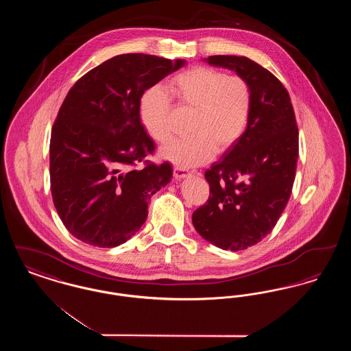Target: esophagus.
<instances>
[{
	"label": "esophagus",
	"mask_w": 351,
	"mask_h": 351,
	"mask_svg": "<svg viewBox=\"0 0 351 351\" xmlns=\"http://www.w3.org/2000/svg\"><path fill=\"white\" fill-rule=\"evenodd\" d=\"M186 176H189V172L188 171H185L183 168L175 167L173 168V178L175 179H184V178H186Z\"/></svg>",
	"instance_id": "esophagus-1"
}]
</instances>
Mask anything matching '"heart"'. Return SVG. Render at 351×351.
Listing matches in <instances>:
<instances>
[{
  "label": "heart",
  "mask_w": 351,
  "mask_h": 351,
  "mask_svg": "<svg viewBox=\"0 0 351 351\" xmlns=\"http://www.w3.org/2000/svg\"><path fill=\"white\" fill-rule=\"evenodd\" d=\"M168 93L178 106L193 110L189 138L169 142L160 156L182 168L196 167L225 151L245 133L252 106L250 84L241 76L197 66L168 82ZM171 100L160 88H151L141 99L139 116L147 134L158 143L167 142Z\"/></svg>",
  "instance_id": "1"
}]
</instances>
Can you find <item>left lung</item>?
Returning <instances> with one entry per match:
<instances>
[{
	"label": "left lung",
	"mask_w": 351,
	"mask_h": 351,
	"mask_svg": "<svg viewBox=\"0 0 351 351\" xmlns=\"http://www.w3.org/2000/svg\"><path fill=\"white\" fill-rule=\"evenodd\" d=\"M250 84L247 128L223 158L205 172L208 201L192 215L204 239L222 250H245L275 228L289 200L299 158V130L289 95L266 68L246 56L205 59Z\"/></svg>",
	"instance_id": "1"
}]
</instances>
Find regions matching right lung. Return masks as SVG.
Returning a JSON list of instances; mask_svg holds the SVG:
<instances>
[{"label": "right lung", "mask_w": 351, "mask_h": 351, "mask_svg": "<svg viewBox=\"0 0 351 351\" xmlns=\"http://www.w3.org/2000/svg\"><path fill=\"white\" fill-rule=\"evenodd\" d=\"M183 66V59L123 53L69 89L51 130V195L68 232L84 243H125L145 223L151 196L171 182L169 163L146 160L155 143L139 106L149 88ZM139 161L145 167L135 170Z\"/></svg>", "instance_id": "1"}]
</instances>
